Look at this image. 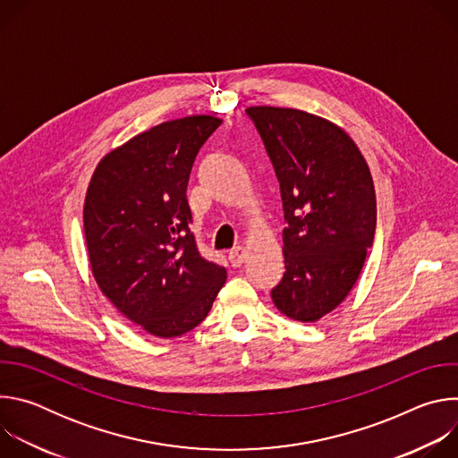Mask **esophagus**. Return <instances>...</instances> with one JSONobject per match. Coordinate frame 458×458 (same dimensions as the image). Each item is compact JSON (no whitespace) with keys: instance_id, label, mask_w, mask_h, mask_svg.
<instances>
[{"instance_id":"esophagus-1","label":"esophagus","mask_w":458,"mask_h":458,"mask_svg":"<svg viewBox=\"0 0 458 458\" xmlns=\"http://www.w3.org/2000/svg\"><path fill=\"white\" fill-rule=\"evenodd\" d=\"M228 259H230L232 267H241V265L244 263V259H246V248H244V246H235V248H232V250L228 251Z\"/></svg>"}]
</instances>
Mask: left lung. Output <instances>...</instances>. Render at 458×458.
Wrapping results in <instances>:
<instances>
[{"label": "left lung", "mask_w": 458, "mask_h": 458, "mask_svg": "<svg viewBox=\"0 0 458 458\" xmlns=\"http://www.w3.org/2000/svg\"><path fill=\"white\" fill-rule=\"evenodd\" d=\"M274 165L286 228L284 276L274 304L290 318L315 322L353 288L377 225L369 168L337 124L295 108L250 106Z\"/></svg>", "instance_id": "left-lung-1"}]
</instances>
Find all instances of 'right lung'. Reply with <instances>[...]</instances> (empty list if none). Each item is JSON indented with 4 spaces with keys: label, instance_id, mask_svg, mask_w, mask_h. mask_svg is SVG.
<instances>
[{
    "label": "right lung",
    "instance_id": "1",
    "mask_svg": "<svg viewBox=\"0 0 458 458\" xmlns=\"http://www.w3.org/2000/svg\"><path fill=\"white\" fill-rule=\"evenodd\" d=\"M223 121L161 123L98 165L85 199L92 274L110 302L156 337L193 330L226 270L205 259L190 232L186 186L195 157Z\"/></svg>",
    "mask_w": 458,
    "mask_h": 458
}]
</instances>
